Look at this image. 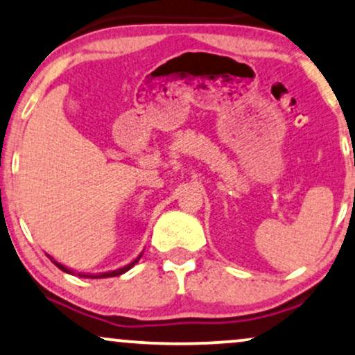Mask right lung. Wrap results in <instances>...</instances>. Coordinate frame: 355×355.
Listing matches in <instances>:
<instances>
[{"instance_id": "1", "label": "right lung", "mask_w": 355, "mask_h": 355, "mask_svg": "<svg viewBox=\"0 0 355 355\" xmlns=\"http://www.w3.org/2000/svg\"><path fill=\"white\" fill-rule=\"evenodd\" d=\"M140 258H142V253H140L139 256H137V258L134 259V261L127 264V266H123V268H119V270L107 271V272H99V275H83V272H78V276H79V277H92V279H99V277H112V276H121V275H123V272H127V271H129L132 266H135V263L139 261ZM51 259H53V258H51ZM53 263H54L55 266H58L59 270H61V271H64V272H69V275H72V271H71V270H67L66 266H62L61 263L54 261V259H53Z\"/></svg>"}]
</instances>
